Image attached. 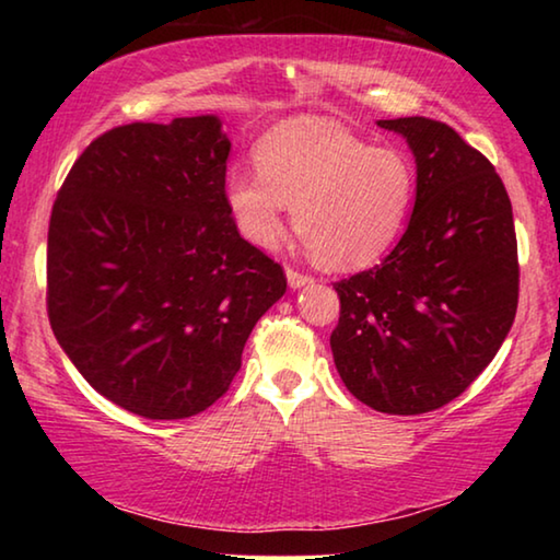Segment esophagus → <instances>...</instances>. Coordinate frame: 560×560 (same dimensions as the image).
I'll use <instances>...</instances> for the list:
<instances>
[{
	"mask_svg": "<svg viewBox=\"0 0 560 560\" xmlns=\"http://www.w3.org/2000/svg\"><path fill=\"white\" fill-rule=\"evenodd\" d=\"M287 279H289L291 289H303V287H308V283H314V279L306 277V273H299L293 269H287Z\"/></svg>",
	"mask_w": 560,
	"mask_h": 560,
	"instance_id": "esophagus-1",
	"label": "esophagus"
}]
</instances>
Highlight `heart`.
<instances>
[{"mask_svg": "<svg viewBox=\"0 0 560 560\" xmlns=\"http://www.w3.org/2000/svg\"><path fill=\"white\" fill-rule=\"evenodd\" d=\"M254 160L257 173L226 175L224 205L259 249L277 246L291 207L311 257L326 269L355 271L390 252L410 220L412 158L400 148H373L336 120H283L259 140Z\"/></svg>", "mask_w": 560, "mask_h": 560, "instance_id": "1", "label": "heart"}]
</instances>
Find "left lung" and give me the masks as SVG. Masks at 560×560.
I'll list each match as a JSON object with an SVG mask.
<instances>
[{"instance_id": "left-lung-1", "label": "left lung", "mask_w": 560, "mask_h": 560, "mask_svg": "<svg viewBox=\"0 0 560 560\" xmlns=\"http://www.w3.org/2000/svg\"><path fill=\"white\" fill-rule=\"evenodd\" d=\"M412 150L415 207L375 269L336 283L340 381L387 415L447 405L494 360L518 303L514 214L494 165L444 122L377 120Z\"/></svg>"}]
</instances>
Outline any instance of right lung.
I'll return each mask as SVG.
<instances>
[{"label": "right lung", "instance_id": "obj_1", "mask_svg": "<svg viewBox=\"0 0 560 560\" xmlns=\"http://www.w3.org/2000/svg\"><path fill=\"white\" fill-rule=\"evenodd\" d=\"M230 148L214 113L130 122L83 150L54 202V336L93 390L148 420L220 400L287 291L226 212Z\"/></svg>", "mask_w": 560, "mask_h": 560}]
</instances>
